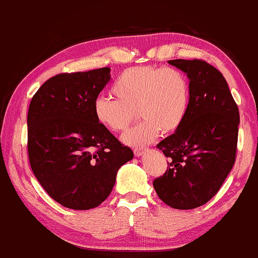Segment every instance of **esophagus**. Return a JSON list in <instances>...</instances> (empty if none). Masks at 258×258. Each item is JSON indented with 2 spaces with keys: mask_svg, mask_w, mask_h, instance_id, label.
Wrapping results in <instances>:
<instances>
[{
  "mask_svg": "<svg viewBox=\"0 0 258 258\" xmlns=\"http://www.w3.org/2000/svg\"><path fill=\"white\" fill-rule=\"evenodd\" d=\"M145 148H135L134 150V153H135V156L136 157H140V156H142V154L145 153Z\"/></svg>",
  "mask_w": 258,
  "mask_h": 258,
  "instance_id": "1",
  "label": "esophagus"
}]
</instances>
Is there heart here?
<instances>
[{
  "label": "heart",
  "mask_w": 258,
  "mask_h": 258,
  "mask_svg": "<svg viewBox=\"0 0 258 258\" xmlns=\"http://www.w3.org/2000/svg\"><path fill=\"white\" fill-rule=\"evenodd\" d=\"M111 90L116 99H96L94 116L100 125L120 133L128 129L138 110L142 120L122 138L129 146H145L156 140L162 130L175 132L188 112V80L175 68H129L118 76Z\"/></svg>",
  "instance_id": "1"
}]
</instances>
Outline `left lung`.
Masks as SVG:
<instances>
[{
  "label": "left lung",
  "instance_id": "obj_1",
  "mask_svg": "<svg viewBox=\"0 0 258 258\" xmlns=\"http://www.w3.org/2000/svg\"><path fill=\"white\" fill-rule=\"evenodd\" d=\"M189 80V107L183 123L157 145L169 169L153 181L169 207H202L219 192L235 162L239 110L222 74L203 60H169Z\"/></svg>",
  "mask_w": 258,
  "mask_h": 258
}]
</instances>
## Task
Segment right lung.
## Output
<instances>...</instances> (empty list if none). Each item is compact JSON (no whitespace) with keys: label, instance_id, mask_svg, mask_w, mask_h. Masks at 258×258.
<instances>
[{"label":"right lung","instance_id":"right-lung-1","mask_svg":"<svg viewBox=\"0 0 258 258\" xmlns=\"http://www.w3.org/2000/svg\"><path fill=\"white\" fill-rule=\"evenodd\" d=\"M110 71L56 75L30 102V165L45 192L65 208L99 207L110 196L120 166L134 157L94 116V101L110 81Z\"/></svg>","mask_w":258,"mask_h":258}]
</instances>
